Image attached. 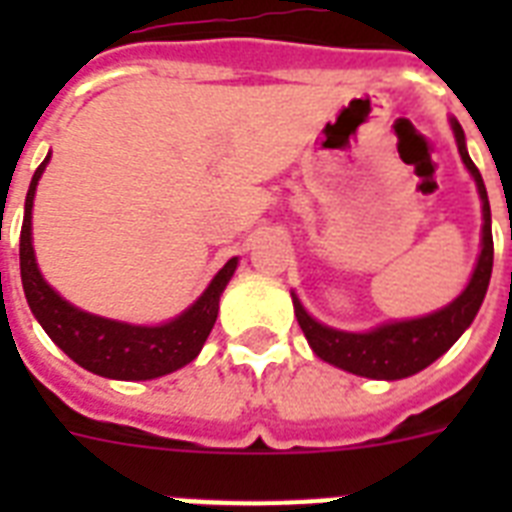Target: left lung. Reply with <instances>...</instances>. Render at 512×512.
<instances>
[{
    "label": "left lung",
    "instance_id": "1",
    "mask_svg": "<svg viewBox=\"0 0 512 512\" xmlns=\"http://www.w3.org/2000/svg\"><path fill=\"white\" fill-rule=\"evenodd\" d=\"M452 130L454 138H457L462 162L476 180L478 196H481V204H484L481 255H478L476 271L470 276L465 292L446 308L430 313V316L382 324L372 332H340V329L324 327L313 316H308L300 300L292 295L297 324L305 332V340L311 342L313 353L329 361V364L340 366L345 372H353L358 377H372V380H401V377L417 374L420 369L433 364L438 356H444L446 350L460 340V335L473 324L478 308L484 303L494 263L492 209H489L484 177H481L478 167L468 156L465 132H462L457 119H452Z\"/></svg>",
    "mask_w": 512,
    "mask_h": 512
}]
</instances>
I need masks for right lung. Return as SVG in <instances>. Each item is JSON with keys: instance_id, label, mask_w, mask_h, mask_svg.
<instances>
[{"instance_id": "right-lung-1", "label": "right lung", "mask_w": 512, "mask_h": 512, "mask_svg": "<svg viewBox=\"0 0 512 512\" xmlns=\"http://www.w3.org/2000/svg\"><path fill=\"white\" fill-rule=\"evenodd\" d=\"M47 162H50V156L36 167L34 177H31L23 228H20V279H23L28 308L36 321L68 358H74L76 364L84 366L87 372L100 374V377L154 380V377H162V374L191 364L215 327L220 295H223L225 284L231 281L239 260L231 257L217 271L215 279L209 281L204 295L188 311L162 327H135V324L79 311L66 303L36 268L34 244H31V207H34L36 183H39Z\"/></svg>"}]
</instances>
